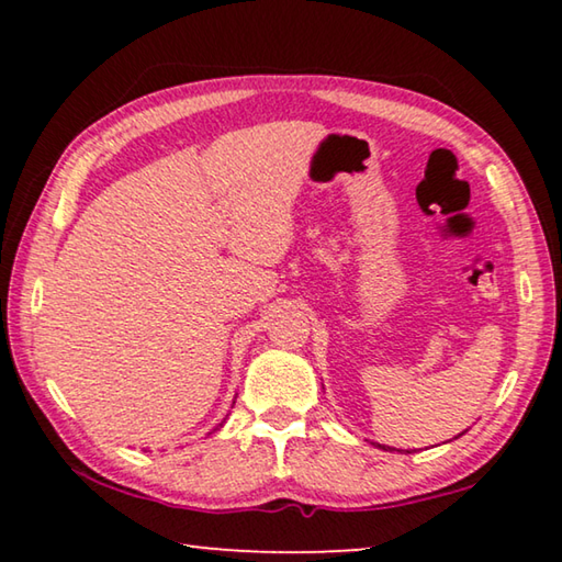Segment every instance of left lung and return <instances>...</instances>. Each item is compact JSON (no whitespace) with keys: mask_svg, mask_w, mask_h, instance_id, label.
<instances>
[{"mask_svg":"<svg viewBox=\"0 0 562 562\" xmlns=\"http://www.w3.org/2000/svg\"><path fill=\"white\" fill-rule=\"evenodd\" d=\"M382 449H384V446H382ZM384 451H386V449H384ZM389 451H392V449H389ZM406 453H408V451H406Z\"/></svg>","mask_w":562,"mask_h":562,"instance_id":"1","label":"left lung"}]
</instances>
